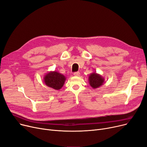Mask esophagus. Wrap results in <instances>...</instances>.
Segmentation results:
<instances>
[{
	"label": "esophagus",
	"instance_id": "34e87169",
	"mask_svg": "<svg viewBox=\"0 0 147 147\" xmlns=\"http://www.w3.org/2000/svg\"><path fill=\"white\" fill-rule=\"evenodd\" d=\"M74 75L76 76H79L80 75V72H76L74 74Z\"/></svg>",
	"mask_w": 147,
	"mask_h": 147
}]
</instances>
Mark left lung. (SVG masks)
<instances>
[{
    "label": "left lung",
    "mask_w": 147,
    "mask_h": 147,
    "mask_svg": "<svg viewBox=\"0 0 147 147\" xmlns=\"http://www.w3.org/2000/svg\"><path fill=\"white\" fill-rule=\"evenodd\" d=\"M89 84L93 89H96L102 86L105 82V79L102 75L93 72L88 76Z\"/></svg>",
    "instance_id": "obj_1"
}]
</instances>
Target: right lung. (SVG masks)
<instances>
[{
  "mask_svg": "<svg viewBox=\"0 0 147 147\" xmlns=\"http://www.w3.org/2000/svg\"><path fill=\"white\" fill-rule=\"evenodd\" d=\"M66 78L57 71H50L44 75V81L45 85L54 90H60L63 86Z\"/></svg>",
  "mask_w": 147,
  "mask_h": 147,
  "instance_id": "obj_1",
  "label": "right lung"
}]
</instances>
